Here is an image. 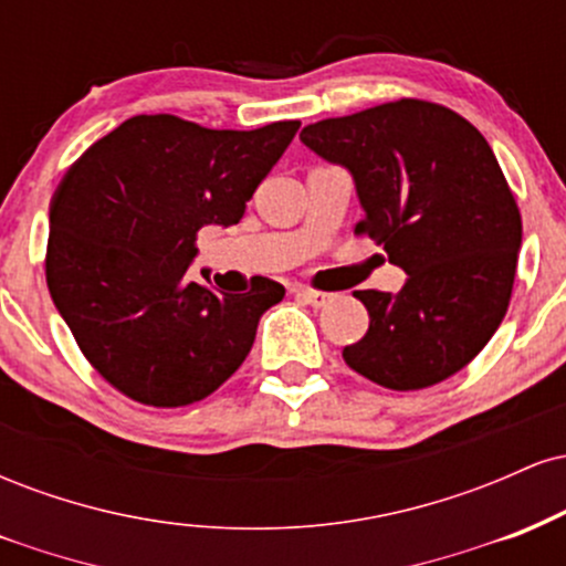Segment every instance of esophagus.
<instances>
[{"instance_id": "1", "label": "esophagus", "mask_w": 566, "mask_h": 566, "mask_svg": "<svg viewBox=\"0 0 566 566\" xmlns=\"http://www.w3.org/2000/svg\"><path fill=\"white\" fill-rule=\"evenodd\" d=\"M292 292H295V295L301 297V301H305L308 305H314V308H319V305L333 301V295H329V292H319V290H311V287H295Z\"/></svg>"}]
</instances>
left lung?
<instances>
[{
	"label": "left lung",
	"mask_w": 566,
	"mask_h": 566,
	"mask_svg": "<svg viewBox=\"0 0 566 566\" xmlns=\"http://www.w3.org/2000/svg\"><path fill=\"white\" fill-rule=\"evenodd\" d=\"M301 140L346 167L365 218L356 233L405 269L396 295L359 290L369 329L343 348L350 369L391 391L460 373L509 311L522 216L484 135L439 103H382L303 127Z\"/></svg>",
	"instance_id": "8db88e82"
}]
</instances>
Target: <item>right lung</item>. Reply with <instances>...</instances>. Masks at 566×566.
Wrapping results in <instances>:
<instances>
[{
	"instance_id": "obj_1",
	"label": "right lung",
	"mask_w": 566,
	"mask_h": 566,
	"mask_svg": "<svg viewBox=\"0 0 566 566\" xmlns=\"http://www.w3.org/2000/svg\"><path fill=\"white\" fill-rule=\"evenodd\" d=\"M301 122L207 129L133 116L82 154L50 201L48 287L76 346L116 391L186 407L242 367L274 279L220 295L188 279L205 226H233Z\"/></svg>"
}]
</instances>
